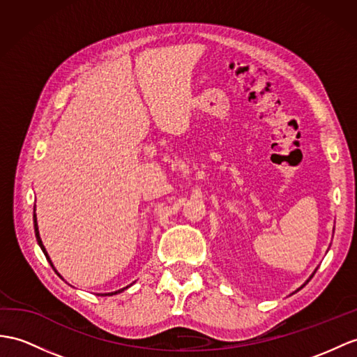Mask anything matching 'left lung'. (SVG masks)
<instances>
[{"label":"left lung","instance_id":"left-lung-1","mask_svg":"<svg viewBox=\"0 0 357 357\" xmlns=\"http://www.w3.org/2000/svg\"><path fill=\"white\" fill-rule=\"evenodd\" d=\"M317 269H318V268H315V271H314V273H312V275H310V277H309V279H307V280H306V283H307V282H309V280H310V279H312V277H314V274H315V273H317ZM306 283H304V284H306ZM304 284H303V286H304ZM303 286H301V288H303ZM301 288H298V289H301ZM298 289H297V291H298ZM297 291H295V292H297Z\"/></svg>","mask_w":357,"mask_h":357}]
</instances>
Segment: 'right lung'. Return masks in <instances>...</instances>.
<instances>
[{"label": "right lung", "mask_w": 357, "mask_h": 357, "mask_svg": "<svg viewBox=\"0 0 357 357\" xmlns=\"http://www.w3.org/2000/svg\"><path fill=\"white\" fill-rule=\"evenodd\" d=\"M33 224H34V234H36V241H38V244H39V247H40V250L43 251V255H45V257H47V260L50 262V265L53 266V269L56 271V274L60 277V279L63 280V277L60 275L59 273H57V269L54 268V265H53V262H51V259H50V256H48V253H47V250H45V247H43V244H42V239H40V234H39V227H38V218H36V206H34V211H33ZM135 283V282H133ZM132 283V284H133ZM132 284H128V286H126V288H123V289H118V291H115V292H107V294H98V295H102V297H106V295H116V294H121L123 291H126L127 288H130V286Z\"/></svg>", "instance_id": "right-lung-1"}]
</instances>
